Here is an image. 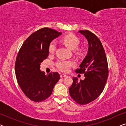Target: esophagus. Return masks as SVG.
Wrapping results in <instances>:
<instances>
[{"mask_svg":"<svg viewBox=\"0 0 126 126\" xmlns=\"http://www.w3.org/2000/svg\"><path fill=\"white\" fill-rule=\"evenodd\" d=\"M66 76H67L66 75H65V74H61V75H60V77H61V78H63V77H65Z\"/></svg>","mask_w":126,"mask_h":126,"instance_id":"obj_1","label":"esophagus"}]
</instances>
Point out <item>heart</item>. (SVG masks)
<instances>
[{
  "label": "heart",
  "instance_id": "b5f03b06",
  "mask_svg": "<svg viewBox=\"0 0 126 126\" xmlns=\"http://www.w3.org/2000/svg\"><path fill=\"white\" fill-rule=\"evenodd\" d=\"M62 41L67 47L72 50H75L78 47L79 45V39L76 36L73 34H68L64 36L62 39ZM56 49V43L54 41H51L49 45V53L50 54H53ZM56 66L58 69L63 72L69 71L71 67L75 65V62L73 60H68L61 59L58 60L56 63Z\"/></svg>",
  "mask_w": 126,
  "mask_h": 126
}]
</instances>
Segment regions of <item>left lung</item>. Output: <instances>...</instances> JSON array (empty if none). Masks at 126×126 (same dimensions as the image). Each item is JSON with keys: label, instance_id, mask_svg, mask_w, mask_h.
Listing matches in <instances>:
<instances>
[{"label": "left lung", "instance_id": "8db88e82", "mask_svg": "<svg viewBox=\"0 0 126 126\" xmlns=\"http://www.w3.org/2000/svg\"><path fill=\"white\" fill-rule=\"evenodd\" d=\"M79 32L87 39L89 47L87 56L76 72L84 73L85 78L79 81L77 77H73L69 94L77 103L84 105L94 100L102 93L108 79V66L100 40L88 30Z\"/></svg>", "mask_w": 126, "mask_h": 126}]
</instances>
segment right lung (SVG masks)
<instances>
[{"mask_svg": "<svg viewBox=\"0 0 126 126\" xmlns=\"http://www.w3.org/2000/svg\"><path fill=\"white\" fill-rule=\"evenodd\" d=\"M61 34L47 27L41 29L31 34L19 50L15 75L22 91L31 100L39 102L49 97L60 80L57 72L46 75L41 71L40 65L49 56L50 43Z\"/></svg>", "mask_w": 126, "mask_h": 126, "instance_id": "obj_1", "label": "right lung"}]
</instances>
